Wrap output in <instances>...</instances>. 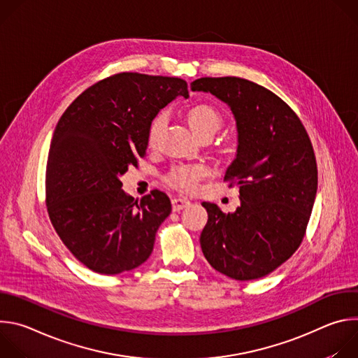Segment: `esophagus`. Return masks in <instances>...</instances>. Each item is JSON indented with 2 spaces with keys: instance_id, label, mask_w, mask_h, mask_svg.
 Wrapping results in <instances>:
<instances>
[{
  "instance_id": "esophagus-1",
  "label": "esophagus",
  "mask_w": 358,
  "mask_h": 358,
  "mask_svg": "<svg viewBox=\"0 0 358 358\" xmlns=\"http://www.w3.org/2000/svg\"><path fill=\"white\" fill-rule=\"evenodd\" d=\"M171 203H173V211H181V210H184V208H187V207H189L191 206V202H189V199H187V198H174L173 201H171Z\"/></svg>"
}]
</instances>
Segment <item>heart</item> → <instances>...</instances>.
Returning a JSON list of instances; mask_svg holds the SVG:
<instances>
[{
    "mask_svg": "<svg viewBox=\"0 0 358 358\" xmlns=\"http://www.w3.org/2000/svg\"><path fill=\"white\" fill-rule=\"evenodd\" d=\"M187 120L194 133L201 137L206 134H214L222 124V116L221 113L208 103H198L188 109L187 112ZM167 123V113L160 112L155 117H152L148 123L147 129V143L148 145H155L162 130L164 129ZM206 174V167L202 166H177L174 167L167 176L166 181L182 191H192L198 181Z\"/></svg>",
    "mask_w": 358,
    "mask_h": 358,
    "instance_id": "obj_1",
    "label": "heart"
}]
</instances>
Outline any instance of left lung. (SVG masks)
I'll list each match as a JSON object with an SVG mask.
<instances>
[{"instance_id": "1", "label": "left lung", "mask_w": 358, "mask_h": 358, "mask_svg": "<svg viewBox=\"0 0 358 358\" xmlns=\"http://www.w3.org/2000/svg\"><path fill=\"white\" fill-rule=\"evenodd\" d=\"M191 89L225 101L238 127L236 157L224 181L239 185L241 206L224 214L217 203L202 202L208 213L202 253L235 280L264 278L292 257L306 235L317 191L310 137L286 101L258 83L199 78Z\"/></svg>"}]
</instances>
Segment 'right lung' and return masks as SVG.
<instances>
[{
    "label": "right lung",
    "instance_id": "obj_1",
    "mask_svg": "<svg viewBox=\"0 0 358 358\" xmlns=\"http://www.w3.org/2000/svg\"><path fill=\"white\" fill-rule=\"evenodd\" d=\"M177 96L188 97L181 78L116 73L82 92L55 127L45 176L48 215L73 257L96 273L144 264L171 213L164 192L134 199L120 177L144 159L150 120Z\"/></svg>",
    "mask_w": 358,
    "mask_h": 358
}]
</instances>
